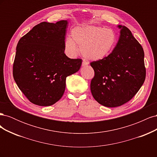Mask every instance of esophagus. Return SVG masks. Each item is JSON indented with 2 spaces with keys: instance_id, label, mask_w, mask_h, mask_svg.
I'll return each instance as SVG.
<instances>
[{
  "instance_id": "obj_1",
  "label": "esophagus",
  "mask_w": 157,
  "mask_h": 157,
  "mask_svg": "<svg viewBox=\"0 0 157 157\" xmlns=\"http://www.w3.org/2000/svg\"><path fill=\"white\" fill-rule=\"evenodd\" d=\"M88 63L86 62V61H82V65L83 66V67H85V66L88 65Z\"/></svg>"
}]
</instances>
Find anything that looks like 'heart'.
I'll return each mask as SVG.
<instances>
[{
	"label": "heart",
	"instance_id": "b5f03b06",
	"mask_svg": "<svg viewBox=\"0 0 157 157\" xmlns=\"http://www.w3.org/2000/svg\"><path fill=\"white\" fill-rule=\"evenodd\" d=\"M71 38L65 40V50L69 56L78 54V48L84 58L98 61L105 59L115 48L117 35L109 28L94 25H79L71 31Z\"/></svg>",
	"mask_w": 157,
	"mask_h": 157
}]
</instances>
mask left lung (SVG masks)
<instances>
[{
  "label": "left lung",
  "mask_w": 157,
  "mask_h": 157,
  "mask_svg": "<svg viewBox=\"0 0 157 157\" xmlns=\"http://www.w3.org/2000/svg\"><path fill=\"white\" fill-rule=\"evenodd\" d=\"M121 29L115 48L105 59L92 61L94 70L90 90L101 105L116 107L129 101L143 85L146 75L144 52L125 26Z\"/></svg>",
  "instance_id": "obj_1"
}]
</instances>
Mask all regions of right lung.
Returning a JSON list of instances; mask_svg holds the SVG:
<instances>
[{
    "instance_id": "1",
    "label": "right lung",
    "mask_w": 157,
    "mask_h": 157,
    "mask_svg": "<svg viewBox=\"0 0 157 157\" xmlns=\"http://www.w3.org/2000/svg\"><path fill=\"white\" fill-rule=\"evenodd\" d=\"M67 20L42 22L19 40L13 65V77L29 100L50 106L61 98L66 78L80 69L81 59L64 53Z\"/></svg>"
}]
</instances>
